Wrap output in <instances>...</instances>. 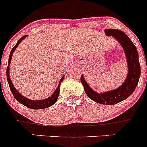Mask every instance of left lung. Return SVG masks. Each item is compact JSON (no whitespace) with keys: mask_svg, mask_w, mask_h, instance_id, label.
Listing matches in <instances>:
<instances>
[{"mask_svg":"<svg viewBox=\"0 0 147 147\" xmlns=\"http://www.w3.org/2000/svg\"><path fill=\"white\" fill-rule=\"evenodd\" d=\"M107 36H113L120 42L127 57L128 65V74L124 83L119 88L105 93H97L88 85L83 75L81 76V82L85 91L90 99L102 105H115L126 99L136 90L141 76V66L138 60V51L132 40L122 31L118 29H106Z\"/></svg>","mask_w":147,"mask_h":147,"instance_id":"obj_1","label":"left lung"}]
</instances>
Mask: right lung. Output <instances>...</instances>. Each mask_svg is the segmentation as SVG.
<instances>
[{
    "label": "right lung",
    "mask_w": 147,
    "mask_h": 147,
    "mask_svg": "<svg viewBox=\"0 0 147 147\" xmlns=\"http://www.w3.org/2000/svg\"><path fill=\"white\" fill-rule=\"evenodd\" d=\"M26 37H27V35H25V36L22 37L20 40H18V42H17V44L15 45V47L11 49V52H10L9 57V62H8V66H7V68H6V76H7L8 83H9L10 90H11V93H12L14 97H15V99H16L18 102H20V104H22V105H25L26 107H28V108L34 109V110H40V109L47 108V107H51V106H52V105H54V103H56V102H57V100L58 96H59V89H60V88H59V87H60V84H61V82H62V80H64L65 76H63L62 78H61V80H60V81H59L57 88L55 90V91L53 93V94L51 95L50 97H49V98H45V99L37 100V101H35V100L28 99V98H26L25 96H22V95L20 94V93L18 91V90H17L16 88L14 87V85H13L11 80H10L9 65H10V62H11V57H12L13 52L15 51V50L16 49V48L18 47V45L20 43V42H21L22 40H23V39H25Z\"/></svg>",
    "instance_id": "1"
}]
</instances>
